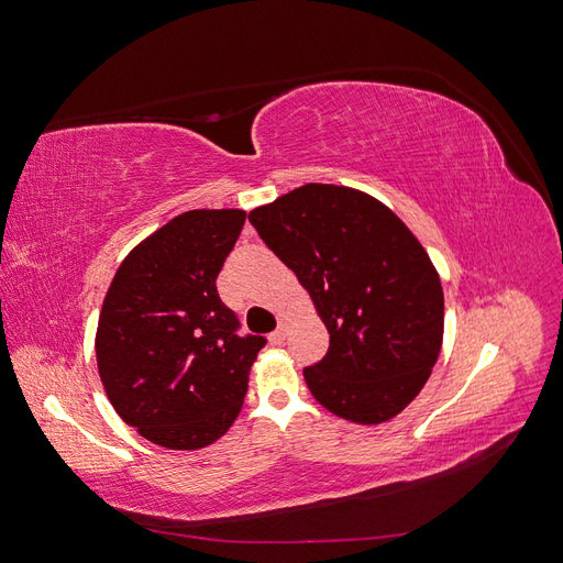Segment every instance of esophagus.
<instances>
[{
	"instance_id": "34e87169",
	"label": "esophagus",
	"mask_w": 563,
	"mask_h": 563,
	"mask_svg": "<svg viewBox=\"0 0 563 563\" xmlns=\"http://www.w3.org/2000/svg\"><path fill=\"white\" fill-rule=\"evenodd\" d=\"M286 333H288V327L282 321V327H279L277 331L269 333V343H272V345H282L284 340H286Z\"/></svg>"
}]
</instances>
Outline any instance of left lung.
<instances>
[{
	"label": "left lung",
	"instance_id": "left-lung-1",
	"mask_svg": "<svg viewBox=\"0 0 563 563\" xmlns=\"http://www.w3.org/2000/svg\"><path fill=\"white\" fill-rule=\"evenodd\" d=\"M249 220L331 333L327 356L302 371L312 397L360 424L401 413L444 340V291L416 234L376 197L323 183L296 187Z\"/></svg>",
	"mask_w": 563,
	"mask_h": 563
}]
</instances>
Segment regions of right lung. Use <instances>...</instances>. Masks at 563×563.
I'll list each match as a JSON object with an SVG mask.
<instances>
[{
  "instance_id": "add662e5",
  "label": "right lung",
  "mask_w": 563,
  "mask_h": 563,
  "mask_svg": "<svg viewBox=\"0 0 563 563\" xmlns=\"http://www.w3.org/2000/svg\"><path fill=\"white\" fill-rule=\"evenodd\" d=\"M244 220L242 209L185 211L135 246L108 288L100 383L119 418L157 446H209L242 411L265 338L236 335L216 279Z\"/></svg>"
}]
</instances>
